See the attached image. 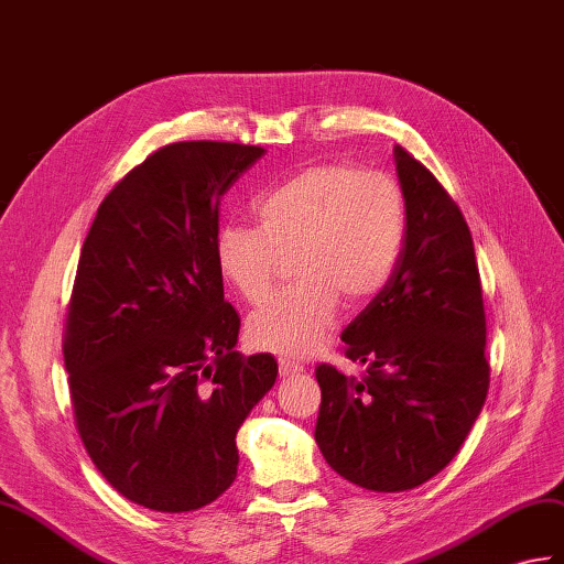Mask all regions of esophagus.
Listing matches in <instances>:
<instances>
[{"label":"esophagus","mask_w":564,"mask_h":564,"mask_svg":"<svg viewBox=\"0 0 564 564\" xmlns=\"http://www.w3.org/2000/svg\"><path fill=\"white\" fill-rule=\"evenodd\" d=\"M300 370H303V365H300V362L288 360V358H279V372H281V377L297 375Z\"/></svg>","instance_id":"34e87169"}]
</instances>
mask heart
<instances>
[{
    "label": "heart",
    "instance_id": "1",
    "mask_svg": "<svg viewBox=\"0 0 564 564\" xmlns=\"http://www.w3.org/2000/svg\"><path fill=\"white\" fill-rule=\"evenodd\" d=\"M259 228H220L216 267L247 303H261L293 257L297 283L247 322L259 350L303 358L336 322L338 305L372 303L394 273L405 240L399 182L346 161L317 163L257 202Z\"/></svg>",
    "mask_w": 564,
    "mask_h": 564
}]
</instances>
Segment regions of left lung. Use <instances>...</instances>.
Instances as JSON below:
<instances>
[{
  "label": "left lung",
  "mask_w": 564,
  "mask_h": 564,
  "mask_svg": "<svg viewBox=\"0 0 564 564\" xmlns=\"http://www.w3.org/2000/svg\"><path fill=\"white\" fill-rule=\"evenodd\" d=\"M405 240L384 291L341 341L365 377L334 365L314 375L322 405L314 440L338 476L375 492L423 486L474 427L490 387L486 310L474 238L437 177L394 149Z\"/></svg>",
  "instance_id": "1"
}]
</instances>
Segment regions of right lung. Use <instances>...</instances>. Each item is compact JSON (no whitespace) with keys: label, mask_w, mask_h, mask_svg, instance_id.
I'll use <instances>...</instances> for the list:
<instances>
[{"label":"right lung","mask_w":564,"mask_h":564,"mask_svg":"<svg viewBox=\"0 0 564 564\" xmlns=\"http://www.w3.org/2000/svg\"><path fill=\"white\" fill-rule=\"evenodd\" d=\"M261 155L167 143L105 196L78 257L62 346L76 430L102 478L155 512L232 486L235 435L276 382L271 352L235 350L214 254L223 194Z\"/></svg>","instance_id":"add662e5"}]
</instances>
